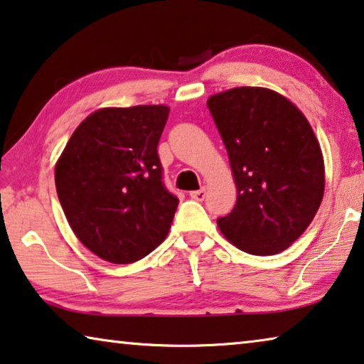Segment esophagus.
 Masks as SVG:
<instances>
[{
	"label": "esophagus",
	"instance_id": "1",
	"mask_svg": "<svg viewBox=\"0 0 364 364\" xmlns=\"http://www.w3.org/2000/svg\"><path fill=\"white\" fill-rule=\"evenodd\" d=\"M205 195H207V188H205V187L200 188V191H193V192H191V197H192L193 200H197V202H203V200H205Z\"/></svg>",
	"mask_w": 364,
	"mask_h": 364
}]
</instances>
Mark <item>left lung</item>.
<instances>
[{
	"label": "left lung",
	"instance_id": "obj_1",
	"mask_svg": "<svg viewBox=\"0 0 364 364\" xmlns=\"http://www.w3.org/2000/svg\"><path fill=\"white\" fill-rule=\"evenodd\" d=\"M207 107L238 192L231 213L217 220L221 233L250 255H277L307 230L322 203L325 167L314 129L269 88H231L212 95Z\"/></svg>",
	"mask_w": 364,
	"mask_h": 364
}]
</instances>
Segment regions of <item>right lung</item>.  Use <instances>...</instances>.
<instances>
[{
    "label": "right lung",
    "mask_w": 364,
    "mask_h": 364,
    "mask_svg": "<svg viewBox=\"0 0 364 364\" xmlns=\"http://www.w3.org/2000/svg\"><path fill=\"white\" fill-rule=\"evenodd\" d=\"M169 107L102 108L78 124L55 164L68 225L88 250L129 264L169 233L178 198L162 182L157 154Z\"/></svg>",
    "instance_id": "right-lung-1"
}]
</instances>
